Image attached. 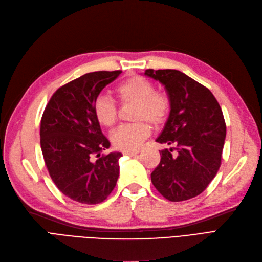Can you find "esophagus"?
I'll return each instance as SVG.
<instances>
[{"label": "esophagus", "mask_w": 262, "mask_h": 262, "mask_svg": "<svg viewBox=\"0 0 262 262\" xmlns=\"http://www.w3.org/2000/svg\"><path fill=\"white\" fill-rule=\"evenodd\" d=\"M139 152H140V150H128V151H123V155L133 157V156H137Z\"/></svg>", "instance_id": "obj_1"}]
</instances>
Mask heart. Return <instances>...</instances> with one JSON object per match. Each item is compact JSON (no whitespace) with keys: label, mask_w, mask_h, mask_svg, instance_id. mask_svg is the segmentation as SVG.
Segmentation results:
<instances>
[{"label":"heart","mask_w":262,"mask_h":262,"mask_svg":"<svg viewBox=\"0 0 262 262\" xmlns=\"http://www.w3.org/2000/svg\"><path fill=\"white\" fill-rule=\"evenodd\" d=\"M117 95L122 103H135L133 119L139 121L120 125L112 134V142L117 149L135 150L150 133V127L144 120L154 125L161 124L170 113L171 102L164 92L155 90L149 79L139 75L123 80L117 88ZM93 113L103 127L112 128L117 121V106L107 95L96 98Z\"/></svg>","instance_id":"1"}]
</instances>
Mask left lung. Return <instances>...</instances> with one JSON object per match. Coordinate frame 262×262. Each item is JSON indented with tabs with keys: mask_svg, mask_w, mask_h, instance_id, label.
I'll use <instances>...</instances> for the list:
<instances>
[{
	"mask_svg": "<svg viewBox=\"0 0 262 262\" xmlns=\"http://www.w3.org/2000/svg\"><path fill=\"white\" fill-rule=\"evenodd\" d=\"M145 75L162 83L171 102L156 142L175 146L159 150L161 160L151 183L169 201L189 200L205 190L221 167L226 139L223 111L210 90L181 71L149 69Z\"/></svg>",
	"mask_w": 262,
	"mask_h": 262,
	"instance_id": "left-lung-1",
	"label": "left lung"
}]
</instances>
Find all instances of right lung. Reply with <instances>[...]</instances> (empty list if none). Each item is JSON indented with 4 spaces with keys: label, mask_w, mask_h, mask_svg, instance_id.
<instances>
[{
    "label": "right lung",
    "mask_w": 262,
    "mask_h": 262,
    "mask_svg": "<svg viewBox=\"0 0 262 262\" xmlns=\"http://www.w3.org/2000/svg\"><path fill=\"white\" fill-rule=\"evenodd\" d=\"M120 73L92 72L68 82L52 95L41 116L40 148L51 180L64 195L82 204L103 202L118 180L122 155L101 156L111 143L101 131L93 104Z\"/></svg>",
    "instance_id": "add662e5"
}]
</instances>
